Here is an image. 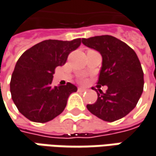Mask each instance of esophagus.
Segmentation results:
<instances>
[{
    "mask_svg": "<svg viewBox=\"0 0 156 156\" xmlns=\"http://www.w3.org/2000/svg\"><path fill=\"white\" fill-rule=\"evenodd\" d=\"M78 92H85V91H86V89H85V88H83V87H78Z\"/></svg>",
    "mask_w": 156,
    "mask_h": 156,
    "instance_id": "esophagus-1",
    "label": "esophagus"
}]
</instances>
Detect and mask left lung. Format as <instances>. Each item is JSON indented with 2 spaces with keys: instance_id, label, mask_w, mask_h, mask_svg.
<instances>
[{
  "instance_id": "8db88e82",
  "label": "left lung",
  "mask_w": 156,
  "mask_h": 156,
  "mask_svg": "<svg viewBox=\"0 0 156 156\" xmlns=\"http://www.w3.org/2000/svg\"><path fill=\"white\" fill-rule=\"evenodd\" d=\"M82 43L101 55L102 66L97 84L108 87L106 93L97 92V101L87 104V109L107 122L124 117L136 107L143 92L144 73L136 53L110 35L82 39Z\"/></svg>"
}]
</instances>
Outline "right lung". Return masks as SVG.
Listing matches in <instances>:
<instances>
[{
    "label": "right lung",
    "instance_id": "1",
    "mask_svg": "<svg viewBox=\"0 0 156 156\" xmlns=\"http://www.w3.org/2000/svg\"><path fill=\"white\" fill-rule=\"evenodd\" d=\"M80 44V39L48 40L34 45L20 56L12 73L10 93L15 105L26 118L47 123L64 110L69 94L78 88L70 83L53 87V74Z\"/></svg>",
    "mask_w": 156,
    "mask_h": 156
}]
</instances>
